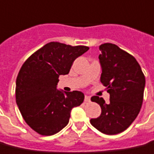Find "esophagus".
<instances>
[{"label": "esophagus", "instance_id": "obj_1", "mask_svg": "<svg viewBox=\"0 0 154 154\" xmlns=\"http://www.w3.org/2000/svg\"><path fill=\"white\" fill-rule=\"evenodd\" d=\"M85 102H86V103L90 102V97H89V96H85Z\"/></svg>", "mask_w": 154, "mask_h": 154}]
</instances>
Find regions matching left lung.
<instances>
[{"instance_id": "1", "label": "left lung", "mask_w": 154, "mask_h": 154, "mask_svg": "<svg viewBox=\"0 0 154 154\" xmlns=\"http://www.w3.org/2000/svg\"><path fill=\"white\" fill-rule=\"evenodd\" d=\"M101 82L110 94V102L103 97H92L98 103L102 112L90 122L100 132L114 135L123 132L135 120L143 100L145 77L140 65L132 55L112 43L99 47Z\"/></svg>"}]
</instances>
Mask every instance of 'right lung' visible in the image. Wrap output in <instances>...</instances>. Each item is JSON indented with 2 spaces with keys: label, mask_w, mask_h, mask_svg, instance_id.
<instances>
[{
  "label": "right lung",
  "mask_w": 154,
  "mask_h": 154,
  "mask_svg": "<svg viewBox=\"0 0 154 154\" xmlns=\"http://www.w3.org/2000/svg\"><path fill=\"white\" fill-rule=\"evenodd\" d=\"M88 49L51 42L22 65L16 82V101L26 122L36 133L50 136L60 132L69 122L72 109L82 103V92L57 88L58 77L69 73L74 61Z\"/></svg>",
  "instance_id": "1"
}]
</instances>
